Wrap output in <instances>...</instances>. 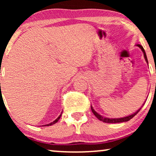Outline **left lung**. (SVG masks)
I'll return each instance as SVG.
<instances>
[{
	"mask_svg": "<svg viewBox=\"0 0 156 156\" xmlns=\"http://www.w3.org/2000/svg\"><path fill=\"white\" fill-rule=\"evenodd\" d=\"M136 46H138V48H139L140 50H142L143 53H144V58L145 59H146V62H147V64H148V59H147V56H146V52H145L144 49L143 47L140 45V44H136ZM146 101H144V103L143 104V105L141 106V107L138 108V109L136 111V112H134L133 114H131L129 115V116H124V117H121V118H108V117H106V116H102V115L99 114V113H97L96 111L94 109L93 106L91 105V111H92L93 114L95 115V116L97 117V118L99 119V120L103 121V122L104 123H121V122H126V121H129L130 119H131L132 118H133V116H135L136 114H138V112H139V111L141 109V108L144 106L145 102H146Z\"/></svg>",
	"mask_w": 156,
	"mask_h": 156,
	"instance_id": "8db88e82",
	"label": "left lung"
}]
</instances>
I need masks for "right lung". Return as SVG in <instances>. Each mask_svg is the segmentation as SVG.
Returning a JSON list of instances; mask_svg holds the SVG:
<instances>
[{"label": "right lung", "mask_w": 156, "mask_h": 156, "mask_svg": "<svg viewBox=\"0 0 156 156\" xmlns=\"http://www.w3.org/2000/svg\"><path fill=\"white\" fill-rule=\"evenodd\" d=\"M62 113L60 114V115H59V116L57 117V118L55 119V120L53 121V122H51L50 123H49V124H45V125H42V126H51V125H53V124H55V123H56L57 121H59V119H60V117H61V116H62Z\"/></svg>", "instance_id": "obj_1"}]
</instances>
